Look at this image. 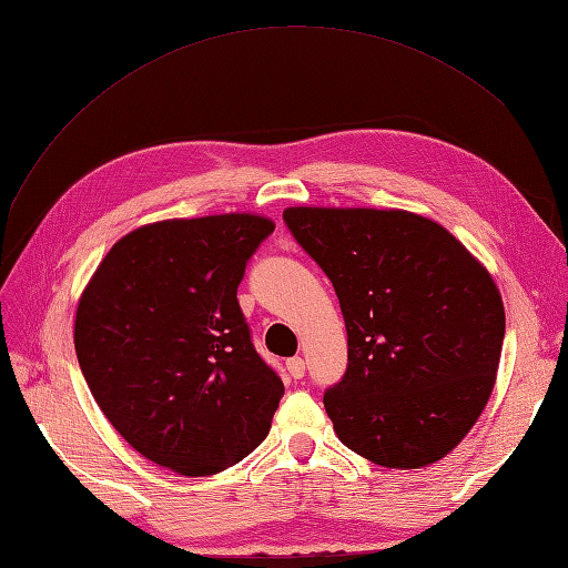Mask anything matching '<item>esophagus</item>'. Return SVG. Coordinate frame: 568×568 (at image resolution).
<instances>
[{"mask_svg": "<svg viewBox=\"0 0 568 568\" xmlns=\"http://www.w3.org/2000/svg\"><path fill=\"white\" fill-rule=\"evenodd\" d=\"M286 369H288L291 376H294V379H303V376H305V363H303V357H291V359H286Z\"/></svg>", "mask_w": 568, "mask_h": 568, "instance_id": "34e87169", "label": "esophagus"}]
</instances>
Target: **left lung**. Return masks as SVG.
<instances>
[{
  "mask_svg": "<svg viewBox=\"0 0 568 568\" xmlns=\"http://www.w3.org/2000/svg\"><path fill=\"white\" fill-rule=\"evenodd\" d=\"M284 222L332 280L346 322L348 367L324 393L338 440L390 469L448 455L500 365L505 305L490 272L417 213L296 205Z\"/></svg>",
  "mask_w": 568,
  "mask_h": 568,
  "instance_id": "left-lung-1",
  "label": "left lung"
}]
</instances>
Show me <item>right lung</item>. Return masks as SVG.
I'll list each match as a JSON object with an SVG mask.
<instances>
[{"label":"right lung","instance_id":"obj_1","mask_svg":"<svg viewBox=\"0 0 568 568\" xmlns=\"http://www.w3.org/2000/svg\"><path fill=\"white\" fill-rule=\"evenodd\" d=\"M272 232L251 213L153 222L115 242L82 291L73 341L84 382L159 467L211 476L270 432L284 384L255 353L236 288Z\"/></svg>","mask_w":568,"mask_h":568}]
</instances>
